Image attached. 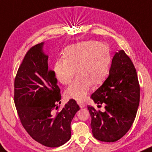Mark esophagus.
<instances>
[{
	"label": "esophagus",
	"instance_id": "esophagus-1",
	"mask_svg": "<svg viewBox=\"0 0 152 152\" xmlns=\"http://www.w3.org/2000/svg\"><path fill=\"white\" fill-rule=\"evenodd\" d=\"M77 104L79 105V106L80 107V108H84V107H85V103H83V101H77Z\"/></svg>",
	"mask_w": 152,
	"mask_h": 152
}]
</instances>
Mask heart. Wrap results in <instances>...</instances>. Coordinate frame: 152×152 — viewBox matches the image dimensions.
<instances>
[{
  "instance_id": "1",
  "label": "heart",
  "mask_w": 152,
  "mask_h": 152,
  "mask_svg": "<svg viewBox=\"0 0 152 152\" xmlns=\"http://www.w3.org/2000/svg\"><path fill=\"white\" fill-rule=\"evenodd\" d=\"M63 54L64 59L54 63V75L59 83L67 85L77 72V78L65 90L64 95L69 99L84 100L93 84H102L108 76L110 64L108 46L86 41L66 47Z\"/></svg>"
}]
</instances>
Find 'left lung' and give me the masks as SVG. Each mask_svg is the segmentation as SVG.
I'll return each mask as SVG.
<instances>
[{
	"label": "left lung",
	"instance_id": "obj_1",
	"mask_svg": "<svg viewBox=\"0 0 152 152\" xmlns=\"http://www.w3.org/2000/svg\"><path fill=\"white\" fill-rule=\"evenodd\" d=\"M90 98L105 107L102 112L88 106L93 136L105 142L119 140L132 126L140 100L136 69L124 50L113 56L108 78Z\"/></svg>",
	"mask_w": 152,
	"mask_h": 152
}]
</instances>
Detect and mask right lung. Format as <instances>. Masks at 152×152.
<instances>
[{
	"instance_id": "right-lung-1",
	"label": "right lung",
	"mask_w": 152,
	"mask_h": 152,
	"mask_svg": "<svg viewBox=\"0 0 152 152\" xmlns=\"http://www.w3.org/2000/svg\"><path fill=\"white\" fill-rule=\"evenodd\" d=\"M44 42L26 54L14 80V103L23 128L37 142L58 147L71 137L70 124L80 110L71 99L60 111V89L54 71L48 69Z\"/></svg>"
}]
</instances>
